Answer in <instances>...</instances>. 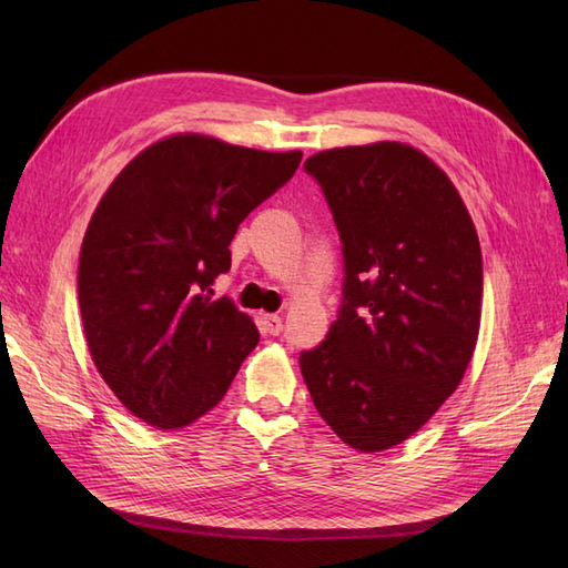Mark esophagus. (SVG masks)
I'll list each match as a JSON object with an SVG mask.
<instances>
[{
    "mask_svg": "<svg viewBox=\"0 0 568 568\" xmlns=\"http://www.w3.org/2000/svg\"><path fill=\"white\" fill-rule=\"evenodd\" d=\"M261 326H263V332L270 334V336H277V334H282V329H284V324H282V317H280V315H263V317H261Z\"/></svg>",
    "mask_w": 568,
    "mask_h": 568,
    "instance_id": "esophagus-1",
    "label": "esophagus"
}]
</instances>
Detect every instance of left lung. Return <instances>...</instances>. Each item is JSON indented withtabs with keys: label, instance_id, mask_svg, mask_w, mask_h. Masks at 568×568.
Wrapping results in <instances>:
<instances>
[{
	"label": "left lung",
	"instance_id": "left-lung-1",
	"mask_svg": "<svg viewBox=\"0 0 568 568\" xmlns=\"http://www.w3.org/2000/svg\"><path fill=\"white\" fill-rule=\"evenodd\" d=\"M343 244V305L301 372L320 417L359 453L432 419L476 351L484 301L478 234L424 151L374 142L305 161Z\"/></svg>",
	"mask_w": 568,
	"mask_h": 568
}]
</instances>
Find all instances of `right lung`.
<instances>
[{
    "instance_id": "add662e5",
    "label": "right lung",
    "mask_w": 568,
    "mask_h": 568,
    "mask_svg": "<svg viewBox=\"0 0 568 568\" xmlns=\"http://www.w3.org/2000/svg\"><path fill=\"white\" fill-rule=\"evenodd\" d=\"M301 159L180 132L136 153L101 196L80 248V315L97 372L134 417L184 428L225 398L261 334L211 284L244 217Z\"/></svg>"
}]
</instances>
